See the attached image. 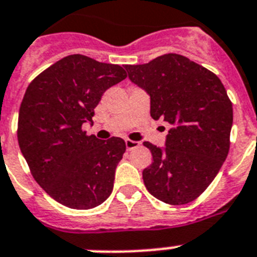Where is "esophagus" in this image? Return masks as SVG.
Listing matches in <instances>:
<instances>
[{
  "label": "esophagus",
  "instance_id": "esophagus-1",
  "mask_svg": "<svg viewBox=\"0 0 257 257\" xmlns=\"http://www.w3.org/2000/svg\"><path fill=\"white\" fill-rule=\"evenodd\" d=\"M139 145L140 144L137 143V141H133V140H125V147H126V149L128 150L135 149V148H137Z\"/></svg>",
  "mask_w": 257,
  "mask_h": 257
}]
</instances>
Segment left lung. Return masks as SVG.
Masks as SVG:
<instances>
[{"instance_id": "1", "label": "left lung", "mask_w": 257, "mask_h": 257, "mask_svg": "<svg viewBox=\"0 0 257 257\" xmlns=\"http://www.w3.org/2000/svg\"><path fill=\"white\" fill-rule=\"evenodd\" d=\"M128 78L150 96V116L172 125L165 148L150 143L153 162L143 179L153 197L169 204L197 199L226 161L232 103L220 79L178 54L126 64Z\"/></svg>"}]
</instances>
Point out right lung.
<instances>
[{"instance_id":"obj_1","label":"right lung","mask_w":257,"mask_h":257,"mask_svg":"<svg viewBox=\"0 0 257 257\" xmlns=\"http://www.w3.org/2000/svg\"><path fill=\"white\" fill-rule=\"evenodd\" d=\"M126 78L118 64L74 54L31 81L21 103L18 144L39 186L63 206L88 210L113 190L124 140L87 136L103 93Z\"/></svg>"}]
</instances>
